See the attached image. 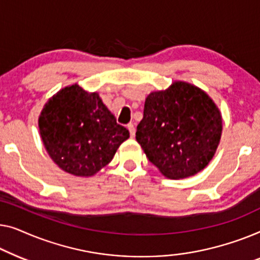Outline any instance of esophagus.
<instances>
[{"mask_svg":"<svg viewBox=\"0 0 260 260\" xmlns=\"http://www.w3.org/2000/svg\"><path fill=\"white\" fill-rule=\"evenodd\" d=\"M127 128H128V131H129V133H131V137H134L135 135V127H134V125L133 123H128V125H127Z\"/></svg>","mask_w":260,"mask_h":260,"instance_id":"obj_1","label":"esophagus"}]
</instances>
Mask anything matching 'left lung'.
Wrapping results in <instances>:
<instances>
[{
  "label": "left lung",
  "mask_w": 260,
  "mask_h": 260,
  "mask_svg": "<svg viewBox=\"0 0 260 260\" xmlns=\"http://www.w3.org/2000/svg\"><path fill=\"white\" fill-rule=\"evenodd\" d=\"M221 131V114L213 100L194 85L175 81L146 98L135 139L166 178L184 179L208 165Z\"/></svg>",
  "instance_id": "left-lung-1"
}]
</instances>
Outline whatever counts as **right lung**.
Segmentation results:
<instances>
[{"label":"right lung","mask_w":260,"mask_h":260,"mask_svg":"<svg viewBox=\"0 0 260 260\" xmlns=\"http://www.w3.org/2000/svg\"><path fill=\"white\" fill-rule=\"evenodd\" d=\"M42 142L54 162L75 177H92L111 162L129 132L116 123L98 93L78 83L53 95L39 118Z\"/></svg>","instance_id":"obj_1"}]
</instances>
